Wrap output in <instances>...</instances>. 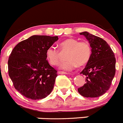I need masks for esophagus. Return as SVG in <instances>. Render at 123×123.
<instances>
[{"label":"esophagus","instance_id":"34e87169","mask_svg":"<svg viewBox=\"0 0 123 123\" xmlns=\"http://www.w3.org/2000/svg\"><path fill=\"white\" fill-rule=\"evenodd\" d=\"M58 73L60 74H68L67 73L64 72V71H58Z\"/></svg>","mask_w":123,"mask_h":123}]
</instances>
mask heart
Here are the masks:
<instances>
[{"label":"heart","mask_w":123,"mask_h":123,"mask_svg":"<svg viewBox=\"0 0 123 123\" xmlns=\"http://www.w3.org/2000/svg\"><path fill=\"white\" fill-rule=\"evenodd\" d=\"M59 48L62 52L68 50L66 55L67 60L60 65V68L66 71H71L77 67L86 65L91 56V47L86 41H79L69 38L60 42ZM46 57L50 64L57 65L60 61V52L54 46L49 47L46 50Z\"/></svg>","instance_id":"heart-1"}]
</instances>
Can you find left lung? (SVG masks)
I'll list each match as a JSON object with an SVG mask.
<instances>
[{
	"label": "left lung",
	"mask_w": 123,
	"mask_h": 123,
	"mask_svg": "<svg viewBox=\"0 0 123 123\" xmlns=\"http://www.w3.org/2000/svg\"><path fill=\"white\" fill-rule=\"evenodd\" d=\"M79 34L89 41L92 54L81 72L86 76V82L78 89V92L85 97H98L110 87L116 71V58L111 47L103 39L87 31Z\"/></svg>",
	"instance_id": "obj_1"
}]
</instances>
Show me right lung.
Segmentation results:
<instances>
[{"label": "right lung", "mask_w": 123, "mask_h": 123, "mask_svg": "<svg viewBox=\"0 0 123 123\" xmlns=\"http://www.w3.org/2000/svg\"><path fill=\"white\" fill-rule=\"evenodd\" d=\"M58 39V36H32L13 49L8 74L15 89L26 98L42 99L53 90L57 71L47 60L46 50Z\"/></svg>", "instance_id": "right-lung-1"}]
</instances>
